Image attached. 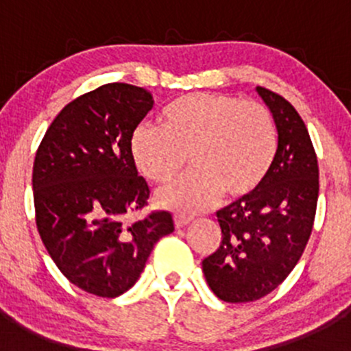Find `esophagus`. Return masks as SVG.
<instances>
[{
	"mask_svg": "<svg viewBox=\"0 0 351 351\" xmlns=\"http://www.w3.org/2000/svg\"><path fill=\"white\" fill-rule=\"evenodd\" d=\"M192 221V219L189 217V215H185V214H176L175 215V226L176 228H185L186 224H189V222Z\"/></svg>",
	"mask_w": 351,
	"mask_h": 351,
	"instance_id": "esophagus-1",
	"label": "esophagus"
}]
</instances>
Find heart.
<instances>
[{
  "label": "heart",
  "instance_id": "obj_1",
  "mask_svg": "<svg viewBox=\"0 0 351 351\" xmlns=\"http://www.w3.org/2000/svg\"><path fill=\"white\" fill-rule=\"evenodd\" d=\"M278 132L265 105L221 93H189L173 100L161 127L139 125L130 154L141 175L168 183L192 162L193 171L158 192V204L178 212L207 210L224 193L256 192L274 166Z\"/></svg>",
  "mask_w": 351,
  "mask_h": 351
}]
</instances>
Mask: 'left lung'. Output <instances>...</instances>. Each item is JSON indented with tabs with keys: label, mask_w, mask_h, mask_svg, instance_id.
Masks as SVG:
<instances>
[{
	"label": "left lung",
	"mask_w": 351,
	"mask_h": 351,
	"mask_svg": "<svg viewBox=\"0 0 351 351\" xmlns=\"http://www.w3.org/2000/svg\"><path fill=\"white\" fill-rule=\"evenodd\" d=\"M274 115L278 149L260 189L217 212L221 246L202 261L205 280L224 302H251L289 277L309 241L319 168L309 132L280 95L256 88Z\"/></svg>",
	"instance_id": "1"
}]
</instances>
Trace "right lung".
<instances>
[{
	"instance_id": "obj_1",
	"label": "right lung",
	"mask_w": 351,
	"mask_h": 351,
	"mask_svg": "<svg viewBox=\"0 0 351 351\" xmlns=\"http://www.w3.org/2000/svg\"><path fill=\"white\" fill-rule=\"evenodd\" d=\"M153 104L144 88L104 84L59 112L35 154L38 234L67 280L93 295L127 292L154 244L175 231L166 210L127 221L149 198L130 137Z\"/></svg>"
}]
</instances>
